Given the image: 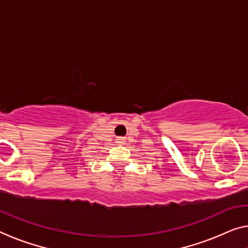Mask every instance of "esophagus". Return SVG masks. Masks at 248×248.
<instances>
[{
  "instance_id": "obj_1",
  "label": "esophagus",
  "mask_w": 248,
  "mask_h": 248,
  "mask_svg": "<svg viewBox=\"0 0 248 248\" xmlns=\"http://www.w3.org/2000/svg\"><path fill=\"white\" fill-rule=\"evenodd\" d=\"M117 143H124V138H123V137H119V138H117Z\"/></svg>"
}]
</instances>
